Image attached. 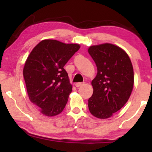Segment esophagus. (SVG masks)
I'll return each mask as SVG.
<instances>
[{
  "label": "esophagus",
  "mask_w": 152,
  "mask_h": 152,
  "mask_svg": "<svg viewBox=\"0 0 152 152\" xmlns=\"http://www.w3.org/2000/svg\"><path fill=\"white\" fill-rule=\"evenodd\" d=\"M83 83H76V84H75V86H76L78 88V87L82 86V85H83Z\"/></svg>",
  "instance_id": "obj_1"
}]
</instances>
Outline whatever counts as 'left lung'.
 Returning a JSON list of instances; mask_svg holds the SVG:
<instances>
[{"label": "left lung", "instance_id": "8db88e82", "mask_svg": "<svg viewBox=\"0 0 152 152\" xmlns=\"http://www.w3.org/2000/svg\"><path fill=\"white\" fill-rule=\"evenodd\" d=\"M88 51L97 67L88 109L95 117L109 118L129 99L134 86L133 66L126 52L111 43L90 46Z\"/></svg>", "mask_w": 152, "mask_h": 152}]
</instances>
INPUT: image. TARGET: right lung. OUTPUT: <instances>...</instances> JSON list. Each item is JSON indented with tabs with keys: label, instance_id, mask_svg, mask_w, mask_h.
Returning a JSON list of instances; mask_svg holds the SVG:
<instances>
[{
	"label": "right lung",
	"instance_id": "obj_1",
	"mask_svg": "<svg viewBox=\"0 0 152 152\" xmlns=\"http://www.w3.org/2000/svg\"><path fill=\"white\" fill-rule=\"evenodd\" d=\"M79 48L78 44L43 40L28 57L23 68L28 94L45 116H56L65 108L72 86L64 67Z\"/></svg>",
	"mask_w": 152,
	"mask_h": 152
}]
</instances>
